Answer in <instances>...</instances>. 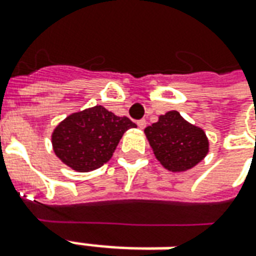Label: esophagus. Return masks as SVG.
I'll list each match as a JSON object with an SVG mask.
<instances>
[{
	"label": "esophagus",
	"mask_w": 256,
	"mask_h": 256,
	"mask_svg": "<svg viewBox=\"0 0 256 256\" xmlns=\"http://www.w3.org/2000/svg\"><path fill=\"white\" fill-rule=\"evenodd\" d=\"M137 126L140 128H144L147 126V120L146 119H140V120H137Z\"/></svg>",
	"instance_id": "esophagus-1"
}]
</instances>
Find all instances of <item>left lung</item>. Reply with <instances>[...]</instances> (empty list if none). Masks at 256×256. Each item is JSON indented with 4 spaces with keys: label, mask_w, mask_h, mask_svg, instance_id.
<instances>
[{
    "label": "left lung",
    "mask_w": 256,
    "mask_h": 256,
    "mask_svg": "<svg viewBox=\"0 0 256 256\" xmlns=\"http://www.w3.org/2000/svg\"><path fill=\"white\" fill-rule=\"evenodd\" d=\"M144 132L158 161L172 172L190 170L208 151L204 132L188 123L176 110L160 116Z\"/></svg>",
    "instance_id": "left-lung-1"
}]
</instances>
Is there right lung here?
Returning a JSON list of instances; mask_svg holds the SVG:
<instances>
[{
    "mask_svg": "<svg viewBox=\"0 0 256 256\" xmlns=\"http://www.w3.org/2000/svg\"><path fill=\"white\" fill-rule=\"evenodd\" d=\"M136 124L104 106L70 114L52 136L57 157L78 172H90L108 162L123 133Z\"/></svg>",
    "mask_w": 256,
    "mask_h": 256,
    "instance_id": "right-lung-1",
    "label": "right lung"
}]
</instances>
